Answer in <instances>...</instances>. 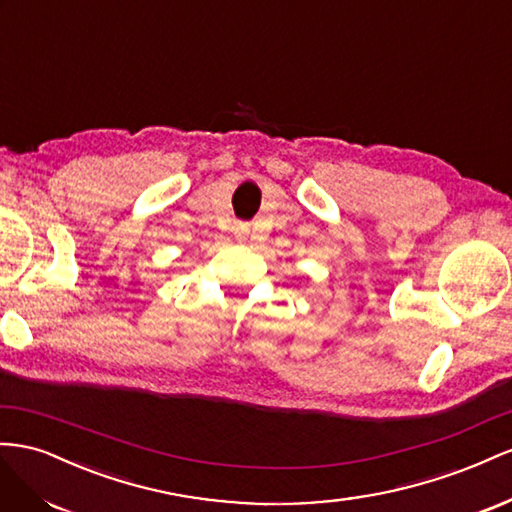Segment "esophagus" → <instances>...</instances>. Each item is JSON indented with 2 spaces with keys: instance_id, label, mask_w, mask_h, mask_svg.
Masks as SVG:
<instances>
[{
  "instance_id": "34e87169",
  "label": "esophagus",
  "mask_w": 512,
  "mask_h": 512,
  "mask_svg": "<svg viewBox=\"0 0 512 512\" xmlns=\"http://www.w3.org/2000/svg\"><path fill=\"white\" fill-rule=\"evenodd\" d=\"M248 225H244V223H240V225H236V238L242 242V240H246L248 238Z\"/></svg>"
}]
</instances>
